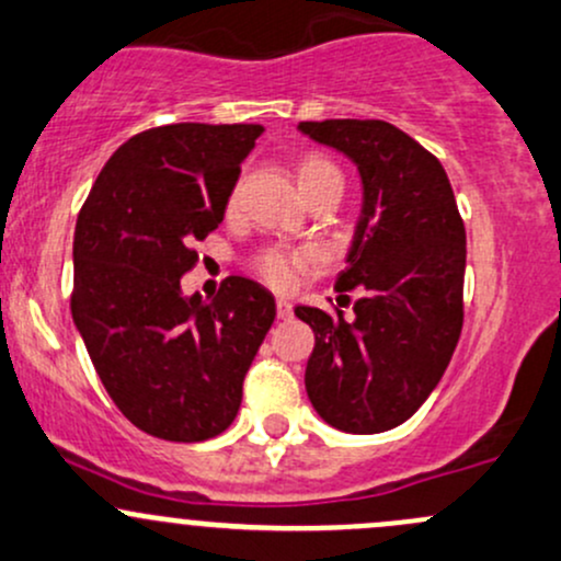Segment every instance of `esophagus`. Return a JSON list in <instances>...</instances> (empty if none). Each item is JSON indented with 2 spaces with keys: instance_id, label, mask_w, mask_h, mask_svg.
I'll return each mask as SVG.
<instances>
[{
  "instance_id": "obj_1",
  "label": "esophagus",
  "mask_w": 561,
  "mask_h": 561,
  "mask_svg": "<svg viewBox=\"0 0 561 561\" xmlns=\"http://www.w3.org/2000/svg\"><path fill=\"white\" fill-rule=\"evenodd\" d=\"M276 317H279V320H290L293 317V304L287 298H279L276 300Z\"/></svg>"
}]
</instances>
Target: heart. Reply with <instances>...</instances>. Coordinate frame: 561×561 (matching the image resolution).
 Returning a JSON list of instances; mask_svg holds the SVG:
<instances>
[{"label":"heart","mask_w":561,"mask_h":561,"mask_svg":"<svg viewBox=\"0 0 561 561\" xmlns=\"http://www.w3.org/2000/svg\"><path fill=\"white\" fill-rule=\"evenodd\" d=\"M298 180L304 185V191L320 185V182L328 180H344L341 176V169L335 167L333 161L322 156H306L304 161L298 163ZM236 196H239V187H233L231 196H228V206L236 204ZM322 263V255L314 250V247H290V244H265L255 255L250 257L252 271L271 285L274 290H290L293 285L300 279V274L317 268Z\"/></svg>","instance_id":"heart-1"}]
</instances>
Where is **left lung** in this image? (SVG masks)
I'll list each match as a JSON object with an SVG mask.
<instances>
[{"instance_id": "obj_1", "label": "left lung", "mask_w": 561, "mask_h": 561, "mask_svg": "<svg viewBox=\"0 0 561 561\" xmlns=\"http://www.w3.org/2000/svg\"><path fill=\"white\" fill-rule=\"evenodd\" d=\"M363 176V220L335 290L363 287L355 320L298 306L314 330L311 405L344 433L398 427L427 400L462 333L465 222L438 158L387 121H304ZM339 296V304H344Z\"/></svg>"}]
</instances>
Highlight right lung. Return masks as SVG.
<instances>
[{
    "label": "right lung",
    "instance_id": "1",
    "mask_svg": "<svg viewBox=\"0 0 561 561\" xmlns=\"http://www.w3.org/2000/svg\"><path fill=\"white\" fill-rule=\"evenodd\" d=\"M261 134L257 123L147 128L104 163L78 215L72 320L112 403L156 438L220 435L274 325V296L244 276L211 300L180 290Z\"/></svg>",
    "mask_w": 561,
    "mask_h": 561
}]
</instances>
